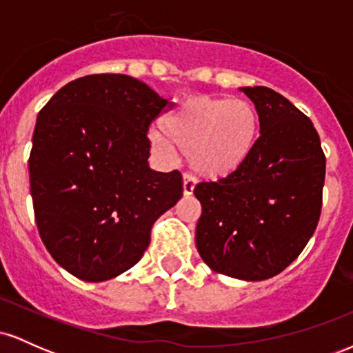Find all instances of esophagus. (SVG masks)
Here are the masks:
<instances>
[{
    "mask_svg": "<svg viewBox=\"0 0 353 353\" xmlns=\"http://www.w3.org/2000/svg\"><path fill=\"white\" fill-rule=\"evenodd\" d=\"M194 188H196V181H194V177L190 176L189 172H185L184 176H182V192H184V196H192Z\"/></svg>",
    "mask_w": 353,
    "mask_h": 353,
    "instance_id": "34e87169",
    "label": "esophagus"
}]
</instances>
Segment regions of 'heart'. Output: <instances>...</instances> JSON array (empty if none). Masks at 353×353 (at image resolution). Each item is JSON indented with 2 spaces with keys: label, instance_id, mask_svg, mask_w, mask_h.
Segmentation results:
<instances>
[{
  "label": "heart",
  "instance_id": "obj_1",
  "mask_svg": "<svg viewBox=\"0 0 353 353\" xmlns=\"http://www.w3.org/2000/svg\"><path fill=\"white\" fill-rule=\"evenodd\" d=\"M163 131H152L156 151L172 159L176 148L188 151L197 176L225 179L247 163L257 145L261 117L247 99L197 94L184 99L161 121Z\"/></svg>",
  "mask_w": 353,
  "mask_h": 353
}]
</instances>
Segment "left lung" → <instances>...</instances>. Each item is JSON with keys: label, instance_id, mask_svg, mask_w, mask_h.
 <instances>
[{"label": "left lung", "instance_id": "8db88e82", "mask_svg": "<svg viewBox=\"0 0 353 353\" xmlns=\"http://www.w3.org/2000/svg\"><path fill=\"white\" fill-rule=\"evenodd\" d=\"M261 117V136L232 176L194 189L202 214L196 245L214 272L265 281L289 267L315 232L325 154L312 121L264 86L241 88Z\"/></svg>", "mask_w": 353, "mask_h": 353}]
</instances>
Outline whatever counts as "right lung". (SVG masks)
Masks as SVG:
<instances>
[{
	"label": "right lung",
	"instance_id": "add662e5",
	"mask_svg": "<svg viewBox=\"0 0 353 353\" xmlns=\"http://www.w3.org/2000/svg\"><path fill=\"white\" fill-rule=\"evenodd\" d=\"M169 106L143 81L91 74L61 88L36 119L34 219L48 252L86 282L136 265L152 224L182 197L179 171L149 168V125Z\"/></svg>",
	"mask_w": 353,
	"mask_h": 353
}]
</instances>
